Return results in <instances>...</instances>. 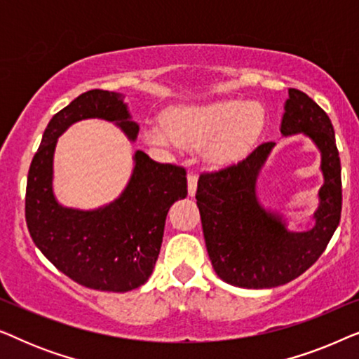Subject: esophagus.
Here are the masks:
<instances>
[{
    "instance_id": "esophagus-1",
    "label": "esophagus",
    "mask_w": 359,
    "mask_h": 359,
    "mask_svg": "<svg viewBox=\"0 0 359 359\" xmlns=\"http://www.w3.org/2000/svg\"><path fill=\"white\" fill-rule=\"evenodd\" d=\"M196 189H198V176L189 173L188 175V194L191 198H194L196 196Z\"/></svg>"
}]
</instances>
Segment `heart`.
<instances>
[{
	"label": "heart",
	"mask_w": 359,
	"mask_h": 359,
	"mask_svg": "<svg viewBox=\"0 0 359 359\" xmlns=\"http://www.w3.org/2000/svg\"><path fill=\"white\" fill-rule=\"evenodd\" d=\"M266 111L257 101L222 100L201 106L173 107L165 124L145 130L150 145L171 149L175 145L198 149L214 140L209 158L215 165H229L243 158L263 134Z\"/></svg>",
	"instance_id": "b5f03b06"
}]
</instances>
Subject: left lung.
I'll return each instance as SVG.
<instances>
[{
  "mask_svg": "<svg viewBox=\"0 0 359 359\" xmlns=\"http://www.w3.org/2000/svg\"><path fill=\"white\" fill-rule=\"evenodd\" d=\"M284 137L302 134L320 151L323 184L311 230L294 232L278 210L259 203L258 176L274 142L215 173L201 175L198 208L214 271L237 287L283 286L307 271L325 252L341 215V166L330 117L306 93L289 90L281 119Z\"/></svg>",
  "mask_w": 359,
  "mask_h": 359,
  "instance_id": "obj_1",
  "label": "left lung"
}]
</instances>
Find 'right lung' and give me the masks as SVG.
I'll use <instances>...</instances> for the list:
<instances>
[{
	"mask_svg": "<svg viewBox=\"0 0 359 359\" xmlns=\"http://www.w3.org/2000/svg\"><path fill=\"white\" fill-rule=\"evenodd\" d=\"M85 119L114 122L130 142L139 135V124L132 121L121 93L86 91L58 111L29 168L27 229L43 257L75 283L127 292L145 284L154 271L166 214L188 194L186 171L156 163L137 150L129 183L114 201L90 210L65 208L53 194V154L58 137Z\"/></svg>",
	"mask_w": 359,
	"mask_h": 359,
	"instance_id": "add662e5",
	"label": "right lung"
}]
</instances>
